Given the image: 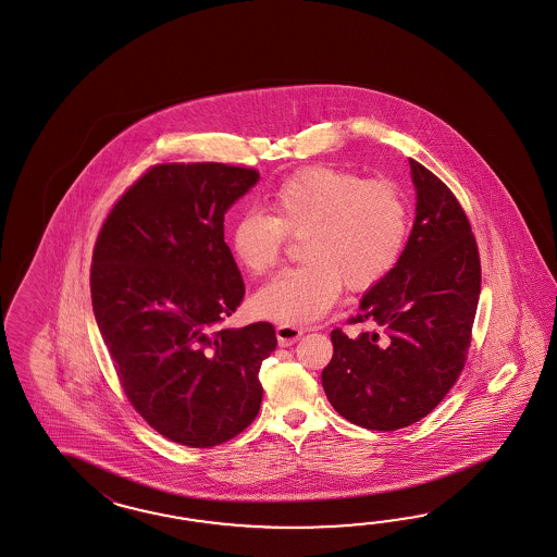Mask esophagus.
Wrapping results in <instances>:
<instances>
[{
    "label": "esophagus",
    "instance_id": "34e87169",
    "mask_svg": "<svg viewBox=\"0 0 557 557\" xmlns=\"http://www.w3.org/2000/svg\"><path fill=\"white\" fill-rule=\"evenodd\" d=\"M301 335V327H297L293 323H278L276 325V337H278L281 346H293Z\"/></svg>",
    "mask_w": 557,
    "mask_h": 557
}]
</instances>
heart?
<instances>
[{"label":"heart","mask_w":557,"mask_h":557,"mask_svg":"<svg viewBox=\"0 0 557 557\" xmlns=\"http://www.w3.org/2000/svg\"><path fill=\"white\" fill-rule=\"evenodd\" d=\"M272 215L244 211L230 244L252 274L272 271L290 236L307 262L276 274L255 297L258 315L293 325L323 318L344 285L366 290L397 267L409 234V207L388 178H362L335 166H309L269 197Z\"/></svg>","instance_id":"obj_1"}]
</instances>
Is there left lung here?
Instances as JSON below:
<instances>
[{"label": "left lung", "instance_id": "left-lung-1", "mask_svg": "<svg viewBox=\"0 0 557 557\" xmlns=\"http://www.w3.org/2000/svg\"><path fill=\"white\" fill-rule=\"evenodd\" d=\"M417 215L397 267L372 286L348 323L376 332H332L321 382L332 407L366 430L395 431L430 414L466 364L480 297L476 238L456 195L409 160Z\"/></svg>", "mask_w": 557, "mask_h": 557}]
</instances>
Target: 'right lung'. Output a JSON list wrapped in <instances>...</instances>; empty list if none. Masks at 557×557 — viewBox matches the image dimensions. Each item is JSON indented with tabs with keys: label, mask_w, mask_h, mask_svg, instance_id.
I'll return each instance as SVG.
<instances>
[{
	"label": "right lung",
	"mask_w": 557,
	"mask_h": 557,
	"mask_svg": "<svg viewBox=\"0 0 557 557\" xmlns=\"http://www.w3.org/2000/svg\"><path fill=\"white\" fill-rule=\"evenodd\" d=\"M258 176L222 162L154 164L97 236V327L132 407L176 444H223L260 411L258 372L276 348L274 327H223L244 299L223 215Z\"/></svg>",
	"instance_id": "1"
}]
</instances>
